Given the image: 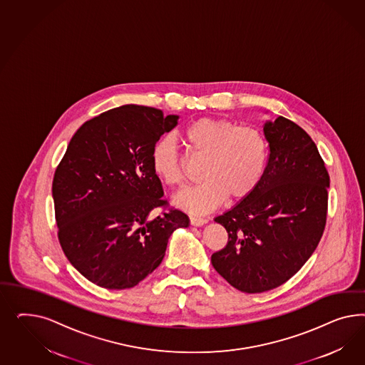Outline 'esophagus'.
Instances as JSON below:
<instances>
[{"mask_svg":"<svg viewBox=\"0 0 365 365\" xmlns=\"http://www.w3.org/2000/svg\"><path fill=\"white\" fill-rule=\"evenodd\" d=\"M190 223L192 226H203L205 223H207L206 218H200V217H190Z\"/></svg>","mask_w":365,"mask_h":365,"instance_id":"34e87169","label":"esophagus"}]
</instances>
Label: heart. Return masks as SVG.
I'll list each match as a JSON object with an SVG mask.
<instances>
[{"label": "heart", "mask_w": 365, "mask_h": 365, "mask_svg": "<svg viewBox=\"0 0 365 365\" xmlns=\"http://www.w3.org/2000/svg\"><path fill=\"white\" fill-rule=\"evenodd\" d=\"M178 139L188 154L205 158L200 167L203 180L174 197L180 209L205 212L220 206L226 197L245 198L264 177L267 144L255 127L202 118L188 124ZM150 160L155 177L162 183L170 187L183 186V159L171 140L162 139L155 144Z\"/></svg>", "instance_id": "heart-1"}]
</instances>
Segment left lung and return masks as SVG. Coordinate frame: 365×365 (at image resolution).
<instances>
[{"mask_svg":"<svg viewBox=\"0 0 365 365\" xmlns=\"http://www.w3.org/2000/svg\"><path fill=\"white\" fill-rule=\"evenodd\" d=\"M269 159L258 186L215 218L227 245L211 264L232 287L262 293L309 259L327 223L329 174L308 133L284 116L266 122Z\"/></svg>","mask_w":365,"mask_h":365,"instance_id":"obj_1","label":"left lung"}]
</instances>
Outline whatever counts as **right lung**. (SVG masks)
Masks as SVG:
<instances>
[{
	"label": "right lung",
	"instance_id": "add662e5",
	"mask_svg": "<svg viewBox=\"0 0 365 365\" xmlns=\"http://www.w3.org/2000/svg\"><path fill=\"white\" fill-rule=\"evenodd\" d=\"M178 115L122 106L84 123L56 168L52 195L68 261L98 287L128 289L160 265L187 215L168 207L151 151ZM164 209L153 217L151 210Z\"/></svg>",
	"mask_w": 365,
	"mask_h": 365
}]
</instances>
